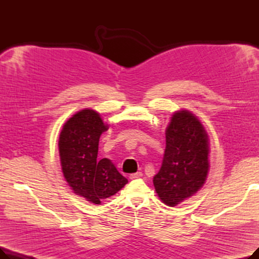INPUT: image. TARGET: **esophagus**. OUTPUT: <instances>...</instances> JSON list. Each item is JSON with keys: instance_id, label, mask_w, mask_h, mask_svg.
Wrapping results in <instances>:
<instances>
[{"instance_id": "34e87169", "label": "esophagus", "mask_w": 259, "mask_h": 259, "mask_svg": "<svg viewBox=\"0 0 259 259\" xmlns=\"http://www.w3.org/2000/svg\"><path fill=\"white\" fill-rule=\"evenodd\" d=\"M143 176V173L142 172H137V173H133L130 175V179L131 180H135V179H141Z\"/></svg>"}]
</instances>
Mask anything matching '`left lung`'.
<instances>
[{
    "instance_id": "8db88e82",
    "label": "left lung",
    "mask_w": 259,
    "mask_h": 259,
    "mask_svg": "<svg viewBox=\"0 0 259 259\" xmlns=\"http://www.w3.org/2000/svg\"><path fill=\"white\" fill-rule=\"evenodd\" d=\"M208 133L191 111H175L166 128L162 164L153 178L159 199L175 207L205 185L210 162Z\"/></svg>"
}]
</instances>
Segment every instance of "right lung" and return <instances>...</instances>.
<instances>
[{
	"instance_id": "obj_1",
	"label": "right lung",
	"mask_w": 259,
	"mask_h": 259,
	"mask_svg": "<svg viewBox=\"0 0 259 259\" xmlns=\"http://www.w3.org/2000/svg\"><path fill=\"white\" fill-rule=\"evenodd\" d=\"M108 128L99 112L86 108L65 122L59 138L66 182L76 195L95 205H101L128 183L110 159H98L100 137Z\"/></svg>"
}]
</instances>
